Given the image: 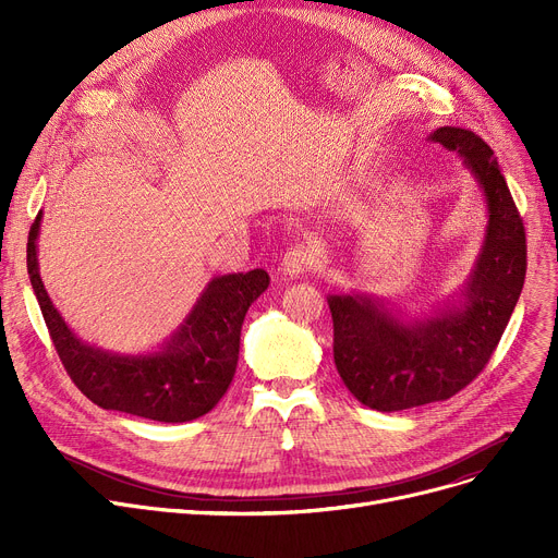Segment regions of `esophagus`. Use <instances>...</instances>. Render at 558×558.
<instances>
[{"label": "esophagus", "mask_w": 558, "mask_h": 558, "mask_svg": "<svg viewBox=\"0 0 558 558\" xmlns=\"http://www.w3.org/2000/svg\"><path fill=\"white\" fill-rule=\"evenodd\" d=\"M314 267V251L305 244H296L294 248H289L282 257V271L289 278H299L307 274Z\"/></svg>", "instance_id": "34e87169"}]
</instances>
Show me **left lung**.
<instances>
[{
    "instance_id": "obj_1",
    "label": "left lung",
    "mask_w": 558,
    "mask_h": 558,
    "mask_svg": "<svg viewBox=\"0 0 558 558\" xmlns=\"http://www.w3.org/2000/svg\"><path fill=\"white\" fill-rule=\"evenodd\" d=\"M427 140L459 154L475 175L488 223L459 294L425 316L407 320L362 291L328 296L337 371L348 391L377 412L448 400L471 385L500 343L526 274L524 226L490 146L454 126Z\"/></svg>"
}]
</instances>
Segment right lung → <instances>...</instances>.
<instances>
[{
	"mask_svg": "<svg viewBox=\"0 0 558 558\" xmlns=\"http://www.w3.org/2000/svg\"><path fill=\"white\" fill-rule=\"evenodd\" d=\"M38 213L26 244V269L56 353L72 383L101 409L158 423H187L223 398L240 360V335L253 301L269 287V274L213 278L183 324L154 353L120 355L81 341L47 294L38 269Z\"/></svg>",
	"mask_w": 558,
	"mask_h": 558,
	"instance_id": "right-lung-1",
	"label": "right lung"
}]
</instances>
